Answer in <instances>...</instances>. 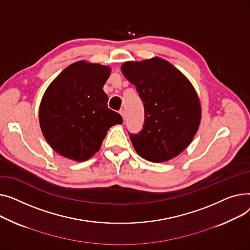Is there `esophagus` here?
<instances>
[{
    "mask_svg": "<svg viewBox=\"0 0 250 250\" xmlns=\"http://www.w3.org/2000/svg\"><path fill=\"white\" fill-rule=\"evenodd\" d=\"M119 113H120V115L123 117V120H125V112H124V110H120Z\"/></svg>",
    "mask_w": 250,
    "mask_h": 250,
    "instance_id": "esophagus-1",
    "label": "esophagus"
}]
</instances>
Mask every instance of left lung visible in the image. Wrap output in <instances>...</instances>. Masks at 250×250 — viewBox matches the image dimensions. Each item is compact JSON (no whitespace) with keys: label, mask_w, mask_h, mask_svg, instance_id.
Returning a JSON list of instances; mask_svg holds the SVG:
<instances>
[{"label":"left lung","mask_w":250,"mask_h":250,"mask_svg":"<svg viewBox=\"0 0 250 250\" xmlns=\"http://www.w3.org/2000/svg\"><path fill=\"white\" fill-rule=\"evenodd\" d=\"M121 69L144 106L142 130L129 133L136 152L151 163L179 155L192 142L201 121L200 100L192 83L159 57L127 62Z\"/></svg>","instance_id":"8db88e82"}]
</instances>
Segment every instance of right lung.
Here are the masks:
<instances>
[{"mask_svg": "<svg viewBox=\"0 0 250 250\" xmlns=\"http://www.w3.org/2000/svg\"><path fill=\"white\" fill-rule=\"evenodd\" d=\"M111 68L84 61L64 68L44 93L39 123L44 138L61 155L84 161L100 150L107 131L121 124L120 114L108 108L103 86Z\"/></svg>", "mask_w": 250, "mask_h": 250, "instance_id": "1", "label": "right lung"}]
</instances>
